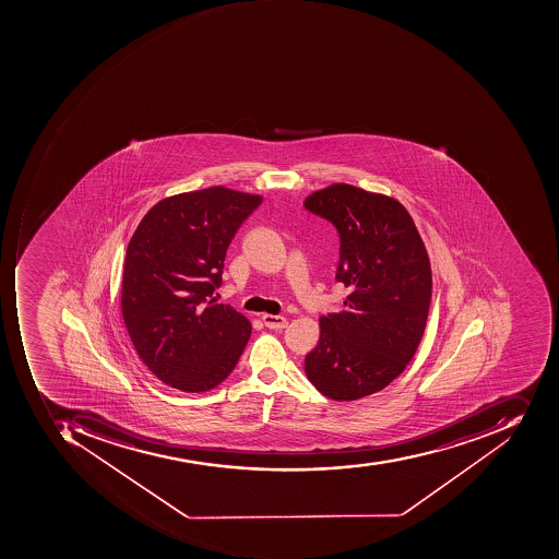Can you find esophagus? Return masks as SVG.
Wrapping results in <instances>:
<instances>
[{
	"instance_id": "1",
	"label": "esophagus",
	"mask_w": 559,
	"mask_h": 559,
	"mask_svg": "<svg viewBox=\"0 0 559 559\" xmlns=\"http://www.w3.org/2000/svg\"><path fill=\"white\" fill-rule=\"evenodd\" d=\"M263 323H265L266 328H270V330H284L285 326H287V318H284V316H274V314H263L262 316Z\"/></svg>"
}]
</instances>
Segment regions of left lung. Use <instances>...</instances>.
I'll return each instance as SVG.
<instances>
[{
    "label": "left lung",
    "mask_w": 559,
    "mask_h": 559,
    "mask_svg": "<svg viewBox=\"0 0 559 559\" xmlns=\"http://www.w3.org/2000/svg\"><path fill=\"white\" fill-rule=\"evenodd\" d=\"M305 207L336 227V282L350 290L343 311L321 316L306 376L330 400H360L393 382L420 345L430 260L412 216L393 197L333 183L312 192Z\"/></svg>",
    "instance_id": "left-lung-1"
}]
</instances>
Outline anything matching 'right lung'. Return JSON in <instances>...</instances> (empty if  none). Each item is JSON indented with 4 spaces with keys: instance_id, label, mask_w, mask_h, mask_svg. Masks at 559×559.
<instances>
[{
    "instance_id": "add662e5",
    "label": "right lung",
    "mask_w": 559,
    "mask_h": 559,
    "mask_svg": "<svg viewBox=\"0 0 559 559\" xmlns=\"http://www.w3.org/2000/svg\"><path fill=\"white\" fill-rule=\"evenodd\" d=\"M260 204L262 195L221 186L166 197L129 241L123 323L144 366L170 388H216L247 347L250 321L212 294L227 247Z\"/></svg>"
}]
</instances>
